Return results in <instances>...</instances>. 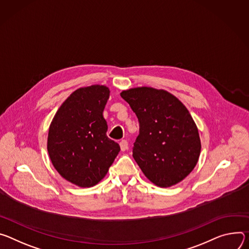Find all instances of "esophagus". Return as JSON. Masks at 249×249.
Returning <instances> with one entry per match:
<instances>
[{"label": "esophagus", "instance_id": "1", "mask_svg": "<svg viewBox=\"0 0 249 249\" xmlns=\"http://www.w3.org/2000/svg\"><path fill=\"white\" fill-rule=\"evenodd\" d=\"M120 146H121V149H122V151H125V150H127V148H128V143H127V142L126 141H122L121 142H120Z\"/></svg>", "mask_w": 249, "mask_h": 249}]
</instances>
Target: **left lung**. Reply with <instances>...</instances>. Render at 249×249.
Wrapping results in <instances>:
<instances>
[{
	"label": "left lung",
	"instance_id": "8db88e82",
	"mask_svg": "<svg viewBox=\"0 0 249 249\" xmlns=\"http://www.w3.org/2000/svg\"><path fill=\"white\" fill-rule=\"evenodd\" d=\"M140 124L132 156L154 185L168 188L195 168L201 153L198 127L184 104L171 93L152 87L124 90Z\"/></svg>",
	"mask_w": 249,
	"mask_h": 249
}]
</instances>
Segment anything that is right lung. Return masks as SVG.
<instances>
[{"instance_id": "1", "label": "right lung", "mask_w": 249, "mask_h": 249, "mask_svg": "<svg viewBox=\"0 0 249 249\" xmlns=\"http://www.w3.org/2000/svg\"><path fill=\"white\" fill-rule=\"evenodd\" d=\"M105 85L75 90L59 107L48 129L47 151L61 177L81 188L97 185L107 175L121 147L107 136Z\"/></svg>"}]
</instances>
